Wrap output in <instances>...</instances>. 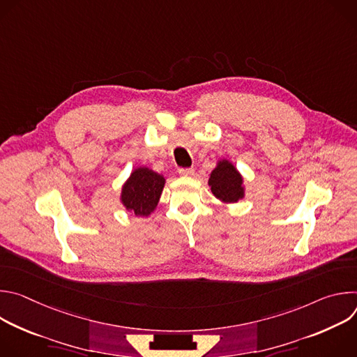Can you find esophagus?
I'll return each instance as SVG.
<instances>
[{
    "label": "esophagus",
    "mask_w": 357,
    "mask_h": 357,
    "mask_svg": "<svg viewBox=\"0 0 357 357\" xmlns=\"http://www.w3.org/2000/svg\"><path fill=\"white\" fill-rule=\"evenodd\" d=\"M179 175L183 178H190L195 175V171L192 168H183V169H179Z\"/></svg>",
    "instance_id": "1"
}]
</instances>
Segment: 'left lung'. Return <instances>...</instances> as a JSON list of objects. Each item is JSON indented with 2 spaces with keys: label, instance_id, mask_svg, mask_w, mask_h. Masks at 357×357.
Segmentation results:
<instances>
[{
  "label": "left lung",
  "instance_id": "left-lung-1",
  "mask_svg": "<svg viewBox=\"0 0 357 357\" xmlns=\"http://www.w3.org/2000/svg\"><path fill=\"white\" fill-rule=\"evenodd\" d=\"M208 185L212 193L223 205H231L245 196L244 178L234 167V164L226 158L216 162L215 169L209 174Z\"/></svg>",
  "mask_w": 357,
  "mask_h": 357
}]
</instances>
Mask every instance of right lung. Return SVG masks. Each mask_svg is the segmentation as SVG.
<instances>
[{
  "mask_svg": "<svg viewBox=\"0 0 357 357\" xmlns=\"http://www.w3.org/2000/svg\"><path fill=\"white\" fill-rule=\"evenodd\" d=\"M165 176L146 167H137L121 186L120 202L127 212L148 218L154 213L165 186Z\"/></svg>",
  "mask_w": 357,
  "mask_h": 357,
  "instance_id": "1",
  "label": "right lung"
}]
</instances>
